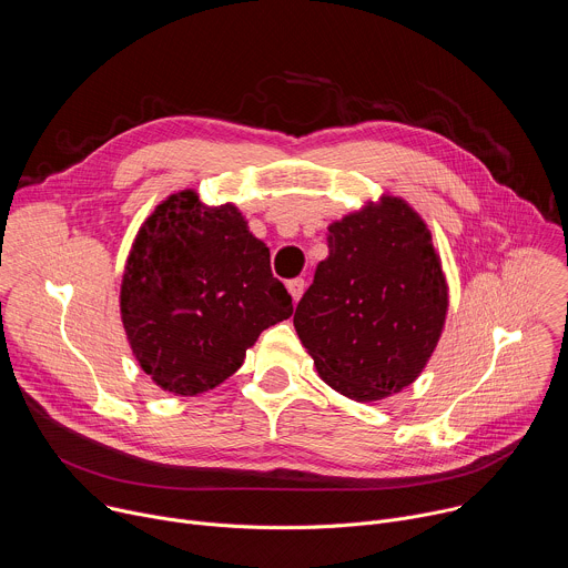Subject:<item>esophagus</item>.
Here are the masks:
<instances>
[{
    "mask_svg": "<svg viewBox=\"0 0 568 568\" xmlns=\"http://www.w3.org/2000/svg\"><path fill=\"white\" fill-rule=\"evenodd\" d=\"M287 290H290V294H292V298H294V303L301 298V294H303V290H305V281L303 278H292L290 283H287Z\"/></svg>",
    "mask_w": 568,
    "mask_h": 568,
    "instance_id": "obj_1",
    "label": "esophagus"
}]
</instances>
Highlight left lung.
I'll return each instance as SVG.
<instances>
[{"mask_svg":"<svg viewBox=\"0 0 568 568\" xmlns=\"http://www.w3.org/2000/svg\"><path fill=\"white\" fill-rule=\"evenodd\" d=\"M449 294L425 220L382 195L328 226V258L294 312V328L321 379L375 402L399 393L427 366Z\"/></svg>","mask_w":568,"mask_h":568,"instance_id":"left-lung-1","label":"left lung"}]
</instances>
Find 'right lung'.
Returning a JSON list of instances; mask_svg holds the SVG:
<instances>
[{"mask_svg":"<svg viewBox=\"0 0 568 568\" xmlns=\"http://www.w3.org/2000/svg\"><path fill=\"white\" fill-rule=\"evenodd\" d=\"M292 312L270 250L231 202L206 206L186 189L141 224L125 261L121 321L132 355L159 388H215L261 333Z\"/></svg>","mask_w":568,"mask_h":568,"instance_id":"add662e5","label":"right lung"}]
</instances>
